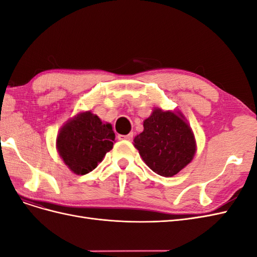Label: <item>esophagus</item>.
<instances>
[{"label":"esophagus","mask_w":257,"mask_h":257,"mask_svg":"<svg viewBox=\"0 0 257 257\" xmlns=\"http://www.w3.org/2000/svg\"><path fill=\"white\" fill-rule=\"evenodd\" d=\"M132 138H133V133H130L127 135H119V139H121V141H132Z\"/></svg>","instance_id":"esophagus-1"}]
</instances>
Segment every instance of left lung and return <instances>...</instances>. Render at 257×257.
<instances>
[{"mask_svg":"<svg viewBox=\"0 0 257 257\" xmlns=\"http://www.w3.org/2000/svg\"><path fill=\"white\" fill-rule=\"evenodd\" d=\"M134 146L155 174L173 177L193 160L196 143L190 125L180 112L155 108L144 121V132Z\"/></svg>","mask_w":257,"mask_h":257,"instance_id":"1","label":"left lung"}]
</instances>
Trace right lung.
Returning <instances> with one entry per match:
<instances>
[{
    "mask_svg": "<svg viewBox=\"0 0 257 257\" xmlns=\"http://www.w3.org/2000/svg\"><path fill=\"white\" fill-rule=\"evenodd\" d=\"M114 137L110 123H103L96 114L84 111L68 120L60 130L57 149L74 174L85 175L95 169L112 149Z\"/></svg>",
    "mask_w": 257,
    "mask_h": 257,
    "instance_id": "1",
    "label": "right lung"
}]
</instances>
